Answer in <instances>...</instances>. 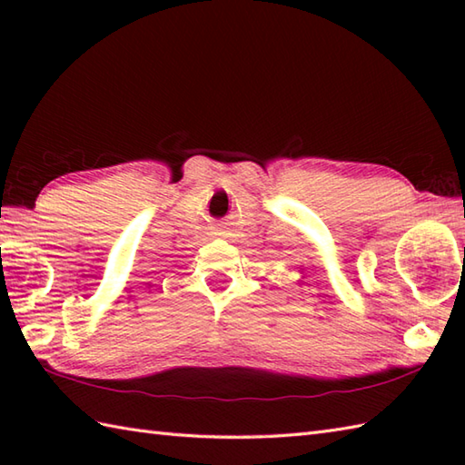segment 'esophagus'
<instances>
[{"label": "esophagus", "instance_id": "obj_1", "mask_svg": "<svg viewBox=\"0 0 465 465\" xmlns=\"http://www.w3.org/2000/svg\"><path fill=\"white\" fill-rule=\"evenodd\" d=\"M222 233H223V232L220 230V227H212V235H215V238H220Z\"/></svg>", "mask_w": 465, "mask_h": 465}]
</instances>
